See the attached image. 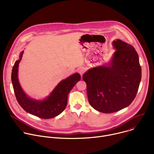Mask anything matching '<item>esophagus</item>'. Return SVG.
Wrapping results in <instances>:
<instances>
[{
	"label": "esophagus",
	"instance_id": "34e87169",
	"mask_svg": "<svg viewBox=\"0 0 154 154\" xmlns=\"http://www.w3.org/2000/svg\"><path fill=\"white\" fill-rule=\"evenodd\" d=\"M85 71V69L83 68H79L78 69V72L81 75V76L84 74Z\"/></svg>",
	"mask_w": 154,
	"mask_h": 154
}]
</instances>
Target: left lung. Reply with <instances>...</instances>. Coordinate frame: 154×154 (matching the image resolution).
<instances>
[{
    "mask_svg": "<svg viewBox=\"0 0 154 154\" xmlns=\"http://www.w3.org/2000/svg\"><path fill=\"white\" fill-rule=\"evenodd\" d=\"M116 49L110 63L92 68L83 75L91 106L111 113L133 102L141 79V68L135 48L121 39L113 41Z\"/></svg>",
    "mask_w": 154,
    "mask_h": 154,
    "instance_id": "1",
    "label": "left lung"
}]
</instances>
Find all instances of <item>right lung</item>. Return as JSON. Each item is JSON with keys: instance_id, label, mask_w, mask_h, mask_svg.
I'll list each match as a JSON object with an SVG mask.
<instances>
[{"instance_id": "add662e5", "label": "right lung", "mask_w": 154, "mask_h": 154, "mask_svg": "<svg viewBox=\"0 0 154 154\" xmlns=\"http://www.w3.org/2000/svg\"><path fill=\"white\" fill-rule=\"evenodd\" d=\"M24 51L20 54L12 69L11 82L16 99L24 110L30 114L42 119L53 118L61 113L68 103V96L75 85L80 80L79 74L75 73L61 81L50 96L43 100H36L29 97L20 86L18 77V66Z\"/></svg>"}]
</instances>
